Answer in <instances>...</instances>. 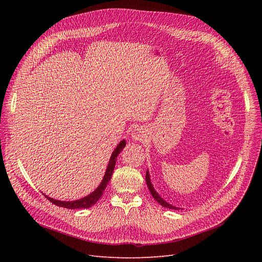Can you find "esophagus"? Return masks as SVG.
<instances>
[{
	"label": "esophagus",
	"instance_id": "34e87169",
	"mask_svg": "<svg viewBox=\"0 0 262 262\" xmlns=\"http://www.w3.org/2000/svg\"><path fill=\"white\" fill-rule=\"evenodd\" d=\"M145 132L142 127H138V128H135L134 132L132 133V137L134 140H143L145 138Z\"/></svg>",
	"mask_w": 262,
	"mask_h": 262
}]
</instances>
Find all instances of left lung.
I'll list each match as a JSON object with an SVG mask.
<instances>
[{
    "label": "left lung",
    "mask_w": 262,
    "mask_h": 262,
    "mask_svg": "<svg viewBox=\"0 0 262 262\" xmlns=\"http://www.w3.org/2000/svg\"><path fill=\"white\" fill-rule=\"evenodd\" d=\"M145 181H146V185H147V187H148V190H149V192H150V194L153 195V198L161 205V206H163V207H166V208H169V209H180L178 207H174V206H172V205H170L169 203H167L166 201H164L163 199H161L160 198V195L157 193V192L154 190V187H153V185H152V183H150V178H149V174H148V172L146 171V175H145Z\"/></svg>",
    "instance_id": "left-lung-1"
}]
</instances>
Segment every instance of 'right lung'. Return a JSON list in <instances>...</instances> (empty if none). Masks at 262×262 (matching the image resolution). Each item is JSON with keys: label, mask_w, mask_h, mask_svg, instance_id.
Segmentation results:
<instances>
[{"label": "right lung", "mask_w": 262, "mask_h": 262, "mask_svg": "<svg viewBox=\"0 0 262 262\" xmlns=\"http://www.w3.org/2000/svg\"><path fill=\"white\" fill-rule=\"evenodd\" d=\"M125 145H126V141L125 140H122L119 143V145L116 147V149L114 150L112 157H110V159H109L108 167H107V170H106V173L104 175V178H103L102 183L88 196L82 198V199L77 200V201H73V202H62V201L53 200V199H51V198H49L47 195H46V198L51 203H53L54 205L59 206V207H64L67 209H81V208H89V207H91V206H93L96 202L100 200V198L102 196L107 184L109 183L110 178H112V175H113V172H114L115 166H116L117 157L122 152V149L124 148V146H125Z\"/></svg>", "instance_id": "obj_1"}]
</instances>
